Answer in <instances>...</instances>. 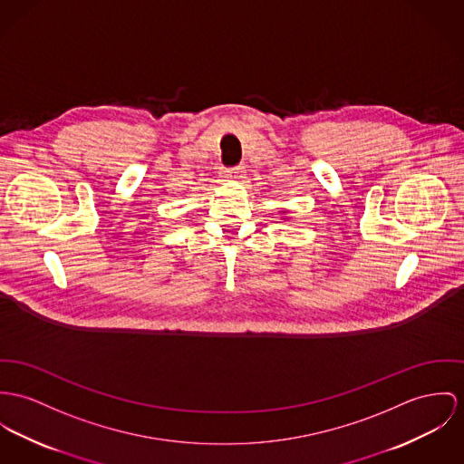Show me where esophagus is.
Segmentation results:
<instances>
[{
	"label": "esophagus",
	"instance_id": "obj_1",
	"mask_svg": "<svg viewBox=\"0 0 464 464\" xmlns=\"http://www.w3.org/2000/svg\"><path fill=\"white\" fill-rule=\"evenodd\" d=\"M226 173H227L229 179H244V173H246V168L244 166H235V168H229Z\"/></svg>",
	"mask_w": 464,
	"mask_h": 464
}]
</instances>
